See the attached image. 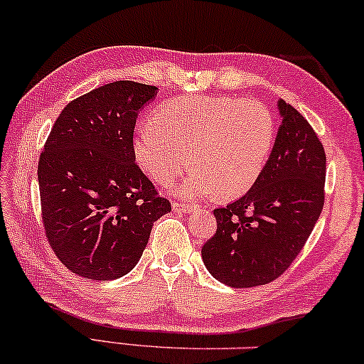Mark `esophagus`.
<instances>
[{
	"instance_id": "34e87169",
	"label": "esophagus",
	"mask_w": 364,
	"mask_h": 364,
	"mask_svg": "<svg viewBox=\"0 0 364 364\" xmlns=\"http://www.w3.org/2000/svg\"><path fill=\"white\" fill-rule=\"evenodd\" d=\"M172 210H174L176 213H192L195 206L188 203H181V201H172Z\"/></svg>"
}]
</instances>
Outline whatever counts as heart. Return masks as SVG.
<instances>
[{"instance_id": "1", "label": "heart", "mask_w": 364, "mask_h": 364, "mask_svg": "<svg viewBox=\"0 0 364 364\" xmlns=\"http://www.w3.org/2000/svg\"><path fill=\"white\" fill-rule=\"evenodd\" d=\"M275 136V115L262 102L187 96L167 100L153 122L139 125L132 151L139 169L158 183L174 182L192 164L195 171L176 188L182 197L216 192L232 200L259 181Z\"/></svg>"}]
</instances>
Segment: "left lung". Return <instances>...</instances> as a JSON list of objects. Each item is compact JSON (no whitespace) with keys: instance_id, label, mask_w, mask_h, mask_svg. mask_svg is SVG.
Here are the masks:
<instances>
[{"instance_id":"1","label":"left lung","mask_w":364,"mask_h":364,"mask_svg":"<svg viewBox=\"0 0 364 364\" xmlns=\"http://www.w3.org/2000/svg\"><path fill=\"white\" fill-rule=\"evenodd\" d=\"M282 125L270 159L244 197L216 208V232L201 259L218 282L252 288L278 278L304 247L323 206L326 151L293 105L278 100Z\"/></svg>"}]
</instances>
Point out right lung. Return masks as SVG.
Segmentation results:
<instances>
[{
    "label": "right lung",
    "instance_id": "right-lung-1",
    "mask_svg": "<svg viewBox=\"0 0 364 364\" xmlns=\"http://www.w3.org/2000/svg\"><path fill=\"white\" fill-rule=\"evenodd\" d=\"M158 87L115 81L61 110L38 159L42 220L68 270L109 282L133 270L171 211L132 151L138 112Z\"/></svg>",
    "mask_w": 364,
    "mask_h": 364
}]
</instances>
